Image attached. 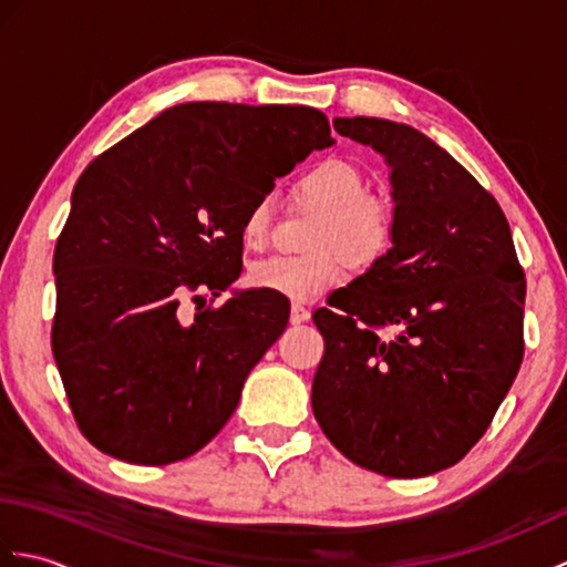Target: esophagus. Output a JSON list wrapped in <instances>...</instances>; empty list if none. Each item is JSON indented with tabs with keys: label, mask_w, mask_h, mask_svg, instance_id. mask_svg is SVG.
I'll list each match as a JSON object with an SVG mask.
<instances>
[{
	"label": "esophagus",
	"mask_w": 567,
	"mask_h": 567,
	"mask_svg": "<svg viewBox=\"0 0 567 567\" xmlns=\"http://www.w3.org/2000/svg\"><path fill=\"white\" fill-rule=\"evenodd\" d=\"M309 317H311V311L307 307L292 305V311H290V321L292 323H305V321H309Z\"/></svg>",
	"instance_id": "obj_1"
}]
</instances>
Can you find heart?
Listing matches in <instances>:
<instances>
[{
	"instance_id": "obj_1",
	"label": "heart",
	"mask_w": 567,
	"mask_h": 567,
	"mask_svg": "<svg viewBox=\"0 0 567 567\" xmlns=\"http://www.w3.org/2000/svg\"><path fill=\"white\" fill-rule=\"evenodd\" d=\"M363 171L346 158H321L297 177L295 192L321 209L309 236L315 248L305 256H270L250 268L258 290L309 302L346 280L348 262L370 270L392 250L396 238V207L382 192H370ZM272 212L258 199L246 212L244 244L262 248L270 240Z\"/></svg>"
}]
</instances>
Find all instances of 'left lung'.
I'll return each instance as SVG.
<instances>
[{
  "label": "left lung",
  "mask_w": 567,
  "mask_h": 567,
  "mask_svg": "<svg viewBox=\"0 0 567 567\" xmlns=\"http://www.w3.org/2000/svg\"><path fill=\"white\" fill-rule=\"evenodd\" d=\"M392 165L396 238L315 311L311 409L348 461L424 477L483 439L524 360L526 277L497 199L421 131L336 118Z\"/></svg>",
  "instance_id": "left-lung-1"
}]
</instances>
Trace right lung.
<instances>
[{"mask_svg": "<svg viewBox=\"0 0 567 567\" xmlns=\"http://www.w3.org/2000/svg\"><path fill=\"white\" fill-rule=\"evenodd\" d=\"M331 143L311 106L187 102L84 167L53 252L51 346L94 449L167 465L231 419L290 302L248 290L204 307L202 295L238 280L246 212L272 179Z\"/></svg>", "mask_w": 567, "mask_h": 567, "instance_id": "obj_1", "label": "right lung"}]
</instances>
